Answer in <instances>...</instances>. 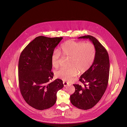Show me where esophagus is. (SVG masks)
<instances>
[{"label":"esophagus","mask_w":127,"mask_h":127,"mask_svg":"<svg viewBox=\"0 0 127 127\" xmlns=\"http://www.w3.org/2000/svg\"><path fill=\"white\" fill-rule=\"evenodd\" d=\"M63 85H64V87H66V86H68V83H67L66 82H65V81H63Z\"/></svg>","instance_id":"1"}]
</instances>
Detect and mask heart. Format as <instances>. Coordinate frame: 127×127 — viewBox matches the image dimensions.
<instances>
[{
	"label": "heart",
	"mask_w": 127,
	"mask_h": 127,
	"mask_svg": "<svg viewBox=\"0 0 127 127\" xmlns=\"http://www.w3.org/2000/svg\"><path fill=\"white\" fill-rule=\"evenodd\" d=\"M61 54L65 57H71V67L58 70L55 75L63 81L71 82L79 71L80 73H84L91 67L96 57V47L91 42L66 41L62 45L60 52L55 50L51 55V63L54 67L59 66Z\"/></svg>",
	"instance_id": "heart-1"
}]
</instances>
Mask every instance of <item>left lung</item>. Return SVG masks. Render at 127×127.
<instances>
[{"mask_svg": "<svg viewBox=\"0 0 127 127\" xmlns=\"http://www.w3.org/2000/svg\"><path fill=\"white\" fill-rule=\"evenodd\" d=\"M79 38H89L96 47L95 61L89 69L81 75L79 81L82 87L73 84L75 92L70 95V101L79 109L88 110L94 107L104 95L108 85L110 69L108 52L95 38L90 35Z\"/></svg>", "mask_w": 127, "mask_h": 127, "instance_id": "1", "label": "left lung"}]
</instances>
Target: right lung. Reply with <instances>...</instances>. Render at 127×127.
<instances>
[{
  "mask_svg": "<svg viewBox=\"0 0 127 127\" xmlns=\"http://www.w3.org/2000/svg\"><path fill=\"white\" fill-rule=\"evenodd\" d=\"M62 38L38 36L27 45L20 55V91L27 104L36 109L43 110L53 106L56 101L57 93L64 87L61 79L50 82L54 76L51 71V55Z\"/></svg>",
  "mask_w": 127,
  "mask_h": 127,
  "instance_id": "add662e5",
  "label": "right lung"
}]
</instances>
